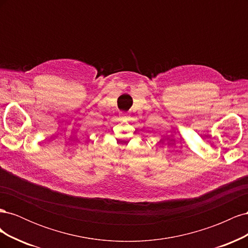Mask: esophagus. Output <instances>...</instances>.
Listing matches in <instances>:
<instances>
[{
	"mask_svg": "<svg viewBox=\"0 0 248 248\" xmlns=\"http://www.w3.org/2000/svg\"><path fill=\"white\" fill-rule=\"evenodd\" d=\"M119 118H120V120H125V119L128 118V115H127L126 112H120Z\"/></svg>",
	"mask_w": 248,
	"mask_h": 248,
	"instance_id": "34e87169",
	"label": "esophagus"
}]
</instances>
